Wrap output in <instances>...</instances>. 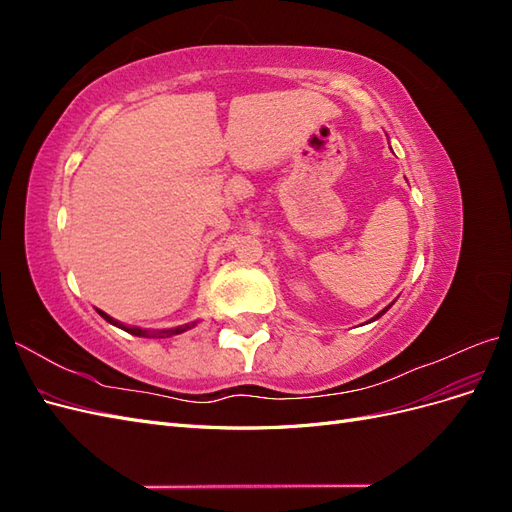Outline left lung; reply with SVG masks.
Returning a JSON list of instances; mask_svg holds the SVG:
<instances>
[{"label":"left lung","instance_id":"1","mask_svg":"<svg viewBox=\"0 0 512 512\" xmlns=\"http://www.w3.org/2000/svg\"><path fill=\"white\" fill-rule=\"evenodd\" d=\"M389 307H391V305H389ZM389 307H384V309H382V312H380V314H376V318H380V316H382V314H386V312H389ZM376 318H374V320H376Z\"/></svg>","mask_w":512,"mask_h":512}]
</instances>
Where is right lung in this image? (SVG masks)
<instances>
[{"label":"right lung","mask_w":512,"mask_h":512,"mask_svg":"<svg viewBox=\"0 0 512 512\" xmlns=\"http://www.w3.org/2000/svg\"><path fill=\"white\" fill-rule=\"evenodd\" d=\"M96 312L106 320V322H111L113 327H119V329H123V331H128L130 335H136V337H170V335H179V333H183V331H188V329H192V327H196L198 324V320H194V322H188V324H181V327H175V329H162V331H147V329H138V327H128V324H123V322H119V320H115V318H111L108 314H104L102 309H96Z\"/></svg>","instance_id":"right-lung-1"}]
</instances>
